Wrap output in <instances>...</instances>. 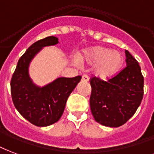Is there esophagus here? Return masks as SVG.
<instances>
[{
    "label": "esophagus",
    "instance_id": "1",
    "mask_svg": "<svg viewBox=\"0 0 154 154\" xmlns=\"http://www.w3.org/2000/svg\"><path fill=\"white\" fill-rule=\"evenodd\" d=\"M82 80L84 82H88V76L86 75H84L82 76Z\"/></svg>",
    "mask_w": 154,
    "mask_h": 154
}]
</instances>
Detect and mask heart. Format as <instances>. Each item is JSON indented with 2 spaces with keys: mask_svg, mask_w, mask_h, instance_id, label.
<instances>
[{
  "mask_svg": "<svg viewBox=\"0 0 154 154\" xmlns=\"http://www.w3.org/2000/svg\"><path fill=\"white\" fill-rule=\"evenodd\" d=\"M81 63L94 65V75L101 79H107L115 76L122 69L124 57L121 52L112 51L103 46H94L86 48L79 55Z\"/></svg>",
  "mask_w": 154,
  "mask_h": 154,
  "instance_id": "1",
  "label": "heart"
}]
</instances>
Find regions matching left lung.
Returning <instances> with one entry per match:
<instances>
[{"instance_id":"8db88e82","label":"left lung","mask_w":154,"mask_h":154,"mask_svg":"<svg viewBox=\"0 0 154 154\" xmlns=\"http://www.w3.org/2000/svg\"><path fill=\"white\" fill-rule=\"evenodd\" d=\"M126 67L103 81L91 79L90 108L95 121L108 127H119L134 115L143 96V77L140 66L125 50Z\"/></svg>"}]
</instances>
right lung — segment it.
I'll use <instances>...</instances> for the list:
<instances>
[{"instance_id":"add662e5","label":"right lung","mask_w":154,"mask_h":154,"mask_svg":"<svg viewBox=\"0 0 154 154\" xmlns=\"http://www.w3.org/2000/svg\"><path fill=\"white\" fill-rule=\"evenodd\" d=\"M58 42L57 37L50 36L31 45L20 58L11 79V96L15 108L23 118L39 127L59 121L69 94L82 78L79 75L60 77L42 87L32 82L29 76L30 62L44 47Z\"/></svg>"}]
</instances>
